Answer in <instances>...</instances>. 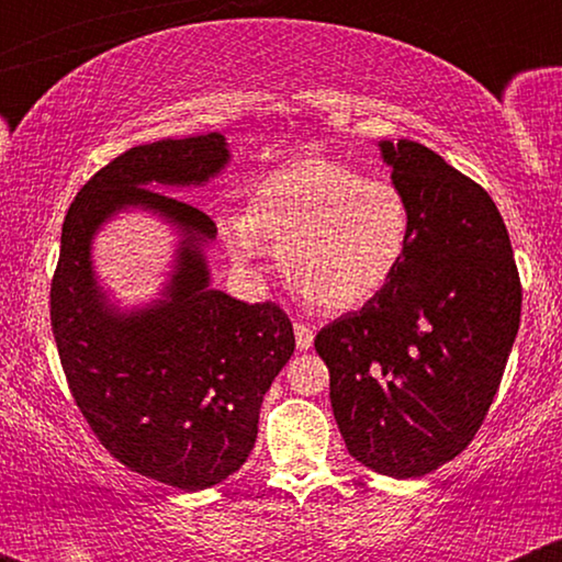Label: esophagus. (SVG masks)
I'll use <instances>...</instances> for the list:
<instances>
[{
	"label": "esophagus",
	"instance_id": "esophagus-1",
	"mask_svg": "<svg viewBox=\"0 0 562 562\" xmlns=\"http://www.w3.org/2000/svg\"><path fill=\"white\" fill-rule=\"evenodd\" d=\"M314 344V330L308 325H303V322H295V346H299V351H308Z\"/></svg>",
	"mask_w": 562,
	"mask_h": 562
}]
</instances>
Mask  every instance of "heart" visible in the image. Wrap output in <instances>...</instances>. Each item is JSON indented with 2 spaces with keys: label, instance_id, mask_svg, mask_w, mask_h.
Returning <instances> with one entry per match:
<instances>
[{
  "label": "heart",
  "instance_id": "b5f03b06",
  "mask_svg": "<svg viewBox=\"0 0 562 562\" xmlns=\"http://www.w3.org/2000/svg\"><path fill=\"white\" fill-rule=\"evenodd\" d=\"M218 235L243 272H259L272 245L303 301L351 312L375 301L402 272L415 216L393 179L312 156L261 179L248 192L245 214L218 218Z\"/></svg>",
  "mask_w": 562,
  "mask_h": 562
}]
</instances>
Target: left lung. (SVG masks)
Listing matches in <instances>:
<instances>
[{"label": "left lung", "instance_id": "1", "mask_svg": "<svg viewBox=\"0 0 562 562\" xmlns=\"http://www.w3.org/2000/svg\"><path fill=\"white\" fill-rule=\"evenodd\" d=\"M415 235L375 301L322 327L333 415L348 454L420 479L479 434L520 327L518 267L481 184L412 139L380 142Z\"/></svg>", "mask_w": 562, "mask_h": 562}]
</instances>
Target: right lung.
I'll return each mask as SVG.
<instances>
[{
  "label": "right lung",
  "instance_id": "right-lung-1",
  "mask_svg": "<svg viewBox=\"0 0 562 562\" xmlns=\"http://www.w3.org/2000/svg\"><path fill=\"white\" fill-rule=\"evenodd\" d=\"M227 160L216 132L113 158L70 203L49 290L57 353L83 420L121 465L182 492L243 468L263 393L295 348L277 303H243L211 288L203 256L216 237L211 216L150 190L203 184ZM126 204L156 210L183 232L165 299L134 313L106 301L91 267L93 232Z\"/></svg>",
  "mask_w": 562,
  "mask_h": 562
}]
</instances>
